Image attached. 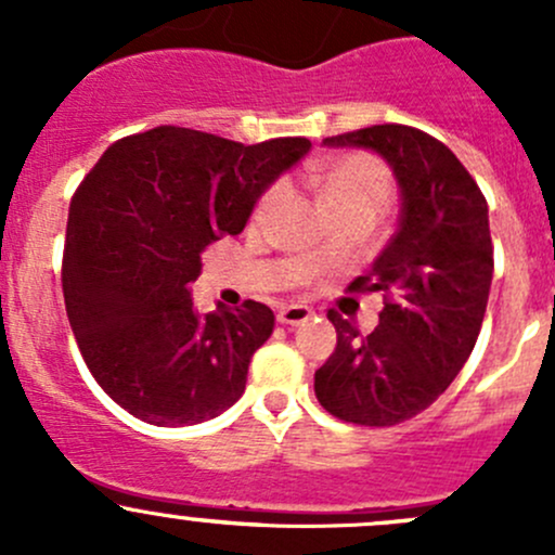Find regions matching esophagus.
Masks as SVG:
<instances>
[{
	"label": "esophagus",
	"mask_w": 555,
	"mask_h": 555,
	"mask_svg": "<svg viewBox=\"0 0 555 555\" xmlns=\"http://www.w3.org/2000/svg\"><path fill=\"white\" fill-rule=\"evenodd\" d=\"M313 317V311L304 304H289L284 309H279V322L282 324H304Z\"/></svg>",
	"instance_id": "esophagus-1"
}]
</instances>
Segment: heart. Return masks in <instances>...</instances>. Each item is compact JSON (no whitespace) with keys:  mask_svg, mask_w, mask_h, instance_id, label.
Returning <instances> with one entry per match:
<instances>
[{"mask_svg":"<svg viewBox=\"0 0 555 555\" xmlns=\"http://www.w3.org/2000/svg\"><path fill=\"white\" fill-rule=\"evenodd\" d=\"M317 182L319 198L327 206V211H365V215L376 217L386 204L389 195V177H386L384 166L376 158L367 155H349L335 164H327L322 171L313 173ZM284 188L273 184L266 190V195L257 204L255 217H266L271 206L282 198Z\"/></svg>","mask_w":555,"mask_h":555,"instance_id":"1","label":"heart"}]
</instances>
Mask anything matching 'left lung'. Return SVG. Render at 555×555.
Listing matches in <instances>:
<instances>
[{
  "label": "left lung",
  "mask_w": 555,
  "mask_h": 555,
  "mask_svg": "<svg viewBox=\"0 0 555 555\" xmlns=\"http://www.w3.org/2000/svg\"><path fill=\"white\" fill-rule=\"evenodd\" d=\"M322 144L384 158L400 188V222L371 271L351 282L384 295L378 327L362 338L330 311L338 344L313 373V391L340 422L391 427L433 405L473 354L494 273L489 206L456 155L411 126L386 122Z\"/></svg>",
  "instance_id": "obj_1"
}]
</instances>
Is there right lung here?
Listing matches in <instances>:
<instances>
[{
    "label": "right lung",
    "instance_id": "obj_1",
    "mask_svg": "<svg viewBox=\"0 0 555 555\" xmlns=\"http://www.w3.org/2000/svg\"><path fill=\"white\" fill-rule=\"evenodd\" d=\"M309 150L304 137L246 147L158 126L112 144L82 179L66 222V317L88 371L131 416L184 427L244 395L273 311L246 300L198 317L190 284L201 251L238 236L260 195Z\"/></svg>",
    "mask_w": 555,
    "mask_h": 555
}]
</instances>
